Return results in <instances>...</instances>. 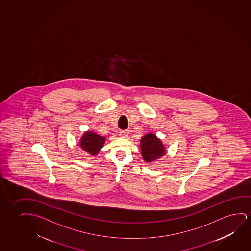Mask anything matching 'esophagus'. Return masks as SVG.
Listing matches in <instances>:
<instances>
[{"mask_svg": "<svg viewBox=\"0 0 251 251\" xmlns=\"http://www.w3.org/2000/svg\"><path fill=\"white\" fill-rule=\"evenodd\" d=\"M128 130H121L120 133V136H122V137L126 138L127 137V135H128Z\"/></svg>", "mask_w": 251, "mask_h": 251, "instance_id": "34e87169", "label": "esophagus"}]
</instances>
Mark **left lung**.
Returning <instances> with one entry per match:
<instances>
[{
	"label": "left lung",
	"mask_w": 251,
	"mask_h": 251,
	"mask_svg": "<svg viewBox=\"0 0 251 251\" xmlns=\"http://www.w3.org/2000/svg\"><path fill=\"white\" fill-rule=\"evenodd\" d=\"M141 154L146 162H151L165 154L161 141L154 134H146L141 140Z\"/></svg>",
	"instance_id": "1"
}]
</instances>
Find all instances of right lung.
Segmentation results:
<instances>
[{
	"mask_svg": "<svg viewBox=\"0 0 251 251\" xmlns=\"http://www.w3.org/2000/svg\"><path fill=\"white\" fill-rule=\"evenodd\" d=\"M104 141L105 138L98 135L96 133L87 132L83 135L80 141V147L90 154L96 155L103 147Z\"/></svg>",
	"mask_w": 251,
	"mask_h": 251,
	"instance_id": "right-lung-1",
	"label": "right lung"
}]
</instances>
